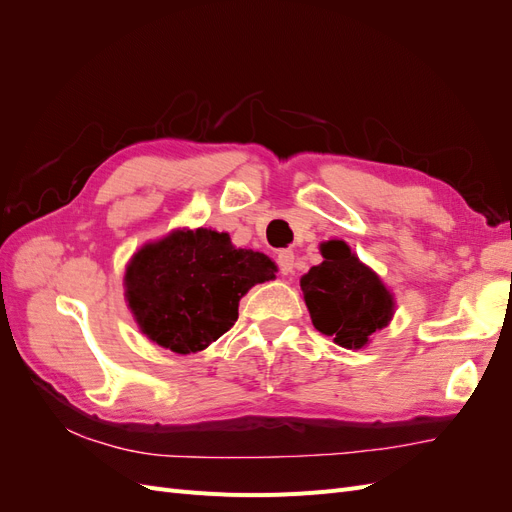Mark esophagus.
<instances>
[{
    "instance_id": "1",
    "label": "esophagus",
    "mask_w": 512,
    "mask_h": 512,
    "mask_svg": "<svg viewBox=\"0 0 512 512\" xmlns=\"http://www.w3.org/2000/svg\"><path fill=\"white\" fill-rule=\"evenodd\" d=\"M277 265H280L282 273H290L294 269V252L292 250L277 252Z\"/></svg>"
}]
</instances>
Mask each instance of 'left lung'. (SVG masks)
Instances as JSON below:
<instances>
[{
  "label": "left lung",
  "instance_id": "1",
  "mask_svg": "<svg viewBox=\"0 0 512 512\" xmlns=\"http://www.w3.org/2000/svg\"><path fill=\"white\" fill-rule=\"evenodd\" d=\"M324 260L301 277L314 327L344 348H363L393 316V299L380 277L344 241L322 245Z\"/></svg>",
  "mask_w": 512,
  "mask_h": 512
}]
</instances>
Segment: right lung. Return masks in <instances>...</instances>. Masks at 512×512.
I'll return each mask as SVG.
<instances>
[{
	"instance_id": "1",
	"label": "right lung",
	"mask_w": 512,
	"mask_h": 512,
	"mask_svg": "<svg viewBox=\"0 0 512 512\" xmlns=\"http://www.w3.org/2000/svg\"><path fill=\"white\" fill-rule=\"evenodd\" d=\"M269 256L237 250L226 232L179 230L145 245L126 273L138 327L177 354L207 348L239 318V299L273 280Z\"/></svg>"
}]
</instances>
